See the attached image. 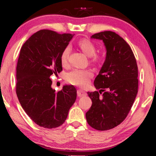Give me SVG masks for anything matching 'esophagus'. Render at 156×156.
<instances>
[{"label":"esophagus","mask_w":156,"mask_h":156,"mask_svg":"<svg viewBox=\"0 0 156 156\" xmlns=\"http://www.w3.org/2000/svg\"><path fill=\"white\" fill-rule=\"evenodd\" d=\"M80 96H81V95H80Z\"/></svg>","instance_id":"esophagus-1"}]
</instances>
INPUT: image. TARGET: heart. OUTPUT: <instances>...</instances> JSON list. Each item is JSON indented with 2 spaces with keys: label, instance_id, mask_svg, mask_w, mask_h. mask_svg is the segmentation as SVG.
Here are the masks:
<instances>
[{
  "label": "heart",
  "instance_id": "heart-1",
  "mask_svg": "<svg viewBox=\"0 0 156 156\" xmlns=\"http://www.w3.org/2000/svg\"><path fill=\"white\" fill-rule=\"evenodd\" d=\"M70 82L77 87H84L89 81L82 72H75L72 74Z\"/></svg>",
  "mask_w": 156,
  "mask_h": 156
}]
</instances>
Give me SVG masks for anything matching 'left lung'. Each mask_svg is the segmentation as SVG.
<instances>
[{
	"label": "left lung",
	"mask_w": 156,
	"mask_h": 156,
	"mask_svg": "<svg viewBox=\"0 0 156 156\" xmlns=\"http://www.w3.org/2000/svg\"><path fill=\"white\" fill-rule=\"evenodd\" d=\"M73 35L50 30L36 32L23 44L16 67V94L25 113L47 129L62 125L76 98L73 85L52 88L50 76L62 71V55ZM60 84L57 86H59Z\"/></svg>",
	"instance_id": "8db88e82"
}]
</instances>
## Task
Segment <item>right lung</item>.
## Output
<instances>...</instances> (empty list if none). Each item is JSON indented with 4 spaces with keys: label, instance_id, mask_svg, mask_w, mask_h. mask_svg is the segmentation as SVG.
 <instances>
[{
    "label": "right lung",
    "instance_id": "1",
    "mask_svg": "<svg viewBox=\"0 0 156 156\" xmlns=\"http://www.w3.org/2000/svg\"><path fill=\"white\" fill-rule=\"evenodd\" d=\"M101 40L106 47V58L94 86L89 92L92 104L86 113L88 124L99 131L114 129L129 114L138 93V66L129 44L112 31L91 37Z\"/></svg>",
    "mask_w": 156,
    "mask_h": 156
}]
</instances>
